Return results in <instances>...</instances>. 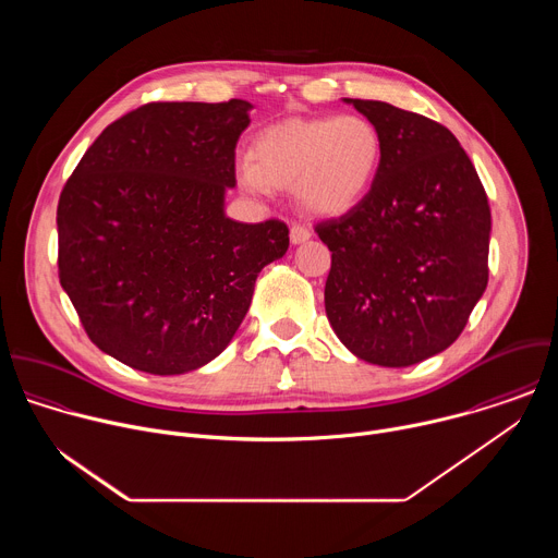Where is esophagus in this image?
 <instances>
[{
    "label": "esophagus",
    "instance_id": "1",
    "mask_svg": "<svg viewBox=\"0 0 558 558\" xmlns=\"http://www.w3.org/2000/svg\"><path fill=\"white\" fill-rule=\"evenodd\" d=\"M289 238H291V243L293 245H300V243H304V241H308L311 238V229L308 227H304V225H291V231H289Z\"/></svg>",
    "mask_w": 558,
    "mask_h": 558
}]
</instances>
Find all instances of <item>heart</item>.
<instances>
[{"instance_id": "1", "label": "heart", "mask_w": 558, "mask_h": 558, "mask_svg": "<svg viewBox=\"0 0 558 558\" xmlns=\"http://www.w3.org/2000/svg\"><path fill=\"white\" fill-rule=\"evenodd\" d=\"M381 154V134L366 117L289 119L256 136L252 158L238 166V179L256 194L295 185L306 211L338 216L371 192Z\"/></svg>"}]
</instances>
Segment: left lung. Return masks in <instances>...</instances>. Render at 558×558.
I'll list each match as a JSON object with an SVG mask.
<instances>
[{"instance_id": "obj_1", "label": "left lung", "mask_w": 558, "mask_h": 558, "mask_svg": "<svg viewBox=\"0 0 558 558\" xmlns=\"http://www.w3.org/2000/svg\"><path fill=\"white\" fill-rule=\"evenodd\" d=\"M384 141L371 192L315 225L331 252L327 317L342 344L379 366L448 349L488 287L490 205L454 134L417 112L349 99Z\"/></svg>"}]
</instances>
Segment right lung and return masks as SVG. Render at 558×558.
I'll return each mask as SVG.
<instances>
[{
    "instance_id": "add662e5",
    "label": "right lung",
    "mask_w": 558,
    "mask_h": 558,
    "mask_svg": "<svg viewBox=\"0 0 558 558\" xmlns=\"http://www.w3.org/2000/svg\"><path fill=\"white\" fill-rule=\"evenodd\" d=\"M252 104L154 101L110 123L57 205L59 282L88 338L151 375L214 360L289 227L225 216Z\"/></svg>"
}]
</instances>
